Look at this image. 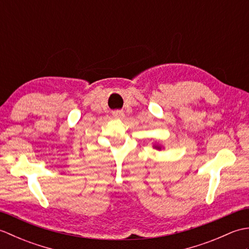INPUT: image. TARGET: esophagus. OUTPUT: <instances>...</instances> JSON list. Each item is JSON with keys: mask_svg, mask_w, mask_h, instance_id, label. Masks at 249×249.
Returning <instances> with one entry per match:
<instances>
[{"mask_svg": "<svg viewBox=\"0 0 249 249\" xmlns=\"http://www.w3.org/2000/svg\"><path fill=\"white\" fill-rule=\"evenodd\" d=\"M115 116L116 118H121V113H115Z\"/></svg>", "mask_w": 249, "mask_h": 249, "instance_id": "obj_1", "label": "esophagus"}]
</instances>
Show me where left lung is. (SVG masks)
<instances>
[{
  "mask_svg": "<svg viewBox=\"0 0 249 249\" xmlns=\"http://www.w3.org/2000/svg\"><path fill=\"white\" fill-rule=\"evenodd\" d=\"M154 147H155V149H157V150H160L161 149L160 145H154Z\"/></svg>",
  "mask_w": 249,
  "mask_h": 249,
  "instance_id": "8db88e82",
  "label": "left lung"
}]
</instances>
